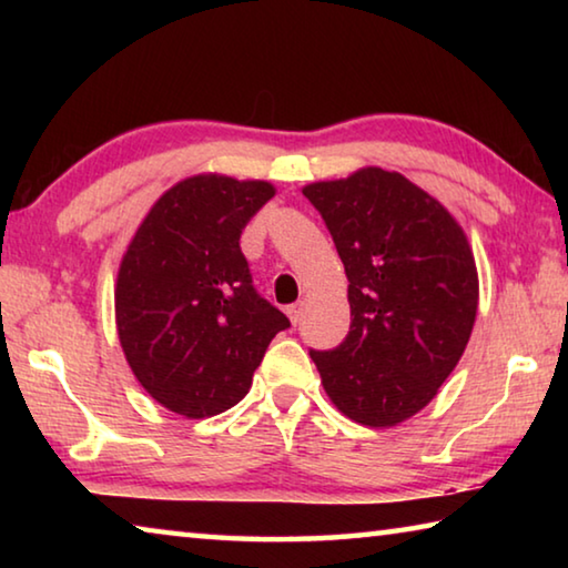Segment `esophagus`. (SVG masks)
Instances as JSON below:
<instances>
[{
  "label": "esophagus",
  "mask_w": 568,
  "mask_h": 568,
  "mask_svg": "<svg viewBox=\"0 0 568 568\" xmlns=\"http://www.w3.org/2000/svg\"><path fill=\"white\" fill-rule=\"evenodd\" d=\"M287 318H291L293 325H297L303 321V303H293L287 305Z\"/></svg>",
  "instance_id": "34e87169"
}]
</instances>
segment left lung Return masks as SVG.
<instances>
[{"instance_id":"1","label":"left lung","mask_w":568,"mask_h":568,"mask_svg":"<svg viewBox=\"0 0 568 568\" xmlns=\"http://www.w3.org/2000/svg\"><path fill=\"white\" fill-rule=\"evenodd\" d=\"M303 195L331 230L348 275L351 331L311 351L343 416L388 428L416 416L466 351L478 273L464 227L400 172L363 168Z\"/></svg>"}]
</instances>
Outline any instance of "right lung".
I'll use <instances>...</instances> for the list:
<instances>
[{
    "mask_svg": "<svg viewBox=\"0 0 568 568\" xmlns=\"http://www.w3.org/2000/svg\"><path fill=\"white\" fill-rule=\"evenodd\" d=\"M275 195L265 180L192 175L142 220L114 285V321L134 378L185 418L245 398L253 373L291 321L257 295L240 235Z\"/></svg>",
    "mask_w": 568,
    "mask_h": 568,
    "instance_id": "right-lung-1",
    "label": "right lung"
}]
</instances>
